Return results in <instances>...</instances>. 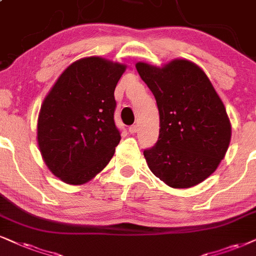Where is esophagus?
Returning <instances> with one entry per match:
<instances>
[{
    "label": "esophagus",
    "instance_id": "34e87169",
    "mask_svg": "<svg viewBox=\"0 0 256 256\" xmlns=\"http://www.w3.org/2000/svg\"><path fill=\"white\" fill-rule=\"evenodd\" d=\"M128 132H130L131 134H137V132H138V126H137V125H132V126H130V128H128Z\"/></svg>",
    "mask_w": 256,
    "mask_h": 256
}]
</instances>
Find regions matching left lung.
I'll return each instance as SVG.
<instances>
[{
  "mask_svg": "<svg viewBox=\"0 0 256 256\" xmlns=\"http://www.w3.org/2000/svg\"><path fill=\"white\" fill-rule=\"evenodd\" d=\"M156 98L160 137L144 150L150 170L171 188L203 182L218 166L232 137L222 100L206 73L186 59L163 67L136 64Z\"/></svg>",
  "mask_w": 256,
  "mask_h": 256,
  "instance_id": "1",
  "label": "left lung"
}]
</instances>
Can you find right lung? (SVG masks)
Wrapping results in <instances>:
<instances>
[{"instance_id": "add662e5", "label": "right lung", "mask_w": 256, "mask_h": 256, "mask_svg": "<svg viewBox=\"0 0 256 256\" xmlns=\"http://www.w3.org/2000/svg\"><path fill=\"white\" fill-rule=\"evenodd\" d=\"M125 64L84 58L64 70L41 105L38 143L52 174L68 184L92 180L120 142L114 124L116 86Z\"/></svg>"}]
</instances>
